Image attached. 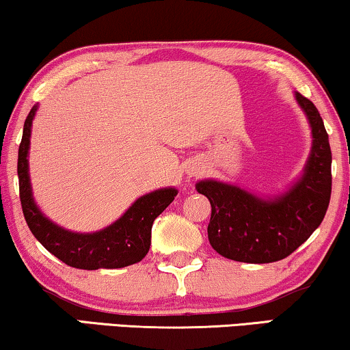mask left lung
Returning <instances> with one entry per match:
<instances>
[{"instance_id":"1","label":"left lung","mask_w":350,"mask_h":350,"mask_svg":"<svg viewBox=\"0 0 350 350\" xmlns=\"http://www.w3.org/2000/svg\"><path fill=\"white\" fill-rule=\"evenodd\" d=\"M299 107L312 127V151L304 175L275 199H261L237 186L205 180L196 185L207 196L212 217L210 245L234 261L274 262L291 255L323 221L332 198V150L315 105L299 92Z\"/></svg>"}]
</instances>
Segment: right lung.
I'll return each mask as SVG.
<instances>
[{"label":"right lung","instance_id":"add662e5","mask_svg":"<svg viewBox=\"0 0 350 350\" xmlns=\"http://www.w3.org/2000/svg\"><path fill=\"white\" fill-rule=\"evenodd\" d=\"M36 105L30 109L23 124L18 146L17 175L18 194L25 221L41 245L65 265L78 269H116L142 261L151 245V228L154 219L175 199L176 189L165 188L143 196L111 226L94 234H76L49 221L36 207L28 176V148L31 122Z\"/></svg>","mask_w":350,"mask_h":350}]
</instances>
